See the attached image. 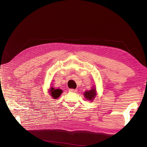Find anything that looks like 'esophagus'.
Returning <instances> with one entry per match:
<instances>
[{
  "mask_svg": "<svg viewBox=\"0 0 147 147\" xmlns=\"http://www.w3.org/2000/svg\"><path fill=\"white\" fill-rule=\"evenodd\" d=\"M69 91L70 92H77L78 90L76 89H69Z\"/></svg>",
  "mask_w": 147,
  "mask_h": 147,
  "instance_id": "1",
  "label": "esophagus"
}]
</instances>
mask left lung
<instances>
[{
	"instance_id": "1",
	"label": "left lung",
	"mask_w": 147,
	"mask_h": 147,
	"mask_svg": "<svg viewBox=\"0 0 147 147\" xmlns=\"http://www.w3.org/2000/svg\"><path fill=\"white\" fill-rule=\"evenodd\" d=\"M96 94H97V93H96V86L95 85H93L92 86V88H91V90H86V91L84 92L83 95L87 100H89L90 102H92L96 97Z\"/></svg>"
}]
</instances>
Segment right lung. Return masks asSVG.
Instances as JSON below:
<instances>
[{
    "mask_svg": "<svg viewBox=\"0 0 147 147\" xmlns=\"http://www.w3.org/2000/svg\"><path fill=\"white\" fill-rule=\"evenodd\" d=\"M49 93L52 96L53 99H57L59 96H61V93L63 92V91L61 89H55L53 86H51L50 88L48 90Z\"/></svg>",
    "mask_w": 147,
    "mask_h": 147,
    "instance_id": "obj_1",
    "label": "right lung"
}]
</instances>
